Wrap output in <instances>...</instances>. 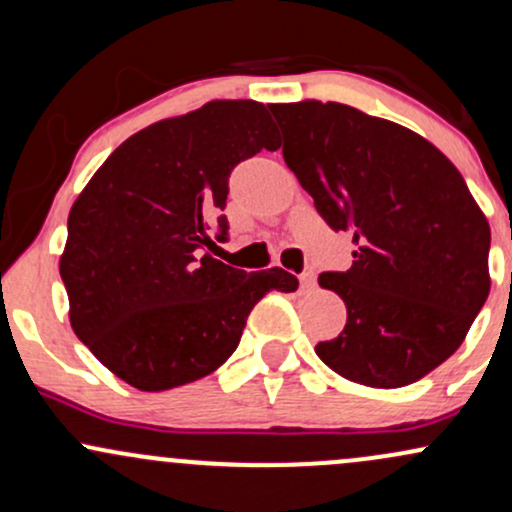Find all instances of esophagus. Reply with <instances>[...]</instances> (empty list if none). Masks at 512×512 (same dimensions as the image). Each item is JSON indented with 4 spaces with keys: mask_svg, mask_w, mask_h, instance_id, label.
<instances>
[{
    "mask_svg": "<svg viewBox=\"0 0 512 512\" xmlns=\"http://www.w3.org/2000/svg\"><path fill=\"white\" fill-rule=\"evenodd\" d=\"M301 286H303V289H313V286H315V274L313 272H303L301 274Z\"/></svg>",
    "mask_w": 512,
    "mask_h": 512,
    "instance_id": "1",
    "label": "esophagus"
}]
</instances>
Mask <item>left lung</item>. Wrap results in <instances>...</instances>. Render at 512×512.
<instances>
[{
    "mask_svg": "<svg viewBox=\"0 0 512 512\" xmlns=\"http://www.w3.org/2000/svg\"><path fill=\"white\" fill-rule=\"evenodd\" d=\"M269 110L286 166L356 245L346 272L317 279L342 296L346 325L315 354L354 383H416L460 349L489 298V221L460 170L411 129L344 103Z\"/></svg>",
    "mask_w": 512,
    "mask_h": 512,
    "instance_id": "obj_1",
    "label": "left lung"
}]
</instances>
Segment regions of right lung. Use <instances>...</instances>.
I'll return each mask as SVG.
<instances>
[{
  "instance_id": "right-lung-1",
  "label": "right lung",
  "mask_w": 512,
  "mask_h": 512,
  "mask_svg": "<svg viewBox=\"0 0 512 512\" xmlns=\"http://www.w3.org/2000/svg\"><path fill=\"white\" fill-rule=\"evenodd\" d=\"M267 108L211 101L122 142L76 197L60 276L69 322L91 354L142 392L214 373L238 349L264 293H291L284 269L243 272L209 255L228 233V178L279 149Z\"/></svg>"
}]
</instances>
